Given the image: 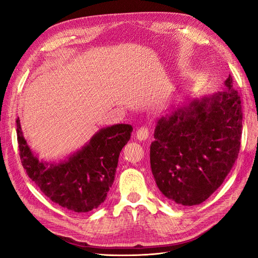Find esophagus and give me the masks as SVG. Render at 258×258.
I'll return each instance as SVG.
<instances>
[{"instance_id":"34e87169","label":"esophagus","mask_w":258,"mask_h":258,"mask_svg":"<svg viewBox=\"0 0 258 258\" xmlns=\"http://www.w3.org/2000/svg\"><path fill=\"white\" fill-rule=\"evenodd\" d=\"M137 139L140 140V141H144L150 136V131H148V128L146 127H141L137 130Z\"/></svg>"}]
</instances>
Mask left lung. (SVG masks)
Masks as SVG:
<instances>
[{
	"mask_svg": "<svg viewBox=\"0 0 258 258\" xmlns=\"http://www.w3.org/2000/svg\"><path fill=\"white\" fill-rule=\"evenodd\" d=\"M229 75L226 90L194 99L162 116L151 144V168L159 190L170 201L196 206L206 201L238 158L242 107Z\"/></svg>",
	"mask_w": 258,
	"mask_h": 258,
	"instance_id": "8db88e82",
	"label": "left lung"
}]
</instances>
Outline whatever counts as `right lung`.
Returning a JSON list of instances; mask_svg holds the SVG:
<instances>
[{
    "label": "right lung",
    "instance_id": "1",
    "mask_svg": "<svg viewBox=\"0 0 258 258\" xmlns=\"http://www.w3.org/2000/svg\"><path fill=\"white\" fill-rule=\"evenodd\" d=\"M131 124L102 128L80 151L58 163L40 161L23 138L17 119L20 159L27 174L52 202L85 213L104 202L112 186L119 154L130 140Z\"/></svg>",
    "mask_w": 258,
    "mask_h": 258
}]
</instances>
